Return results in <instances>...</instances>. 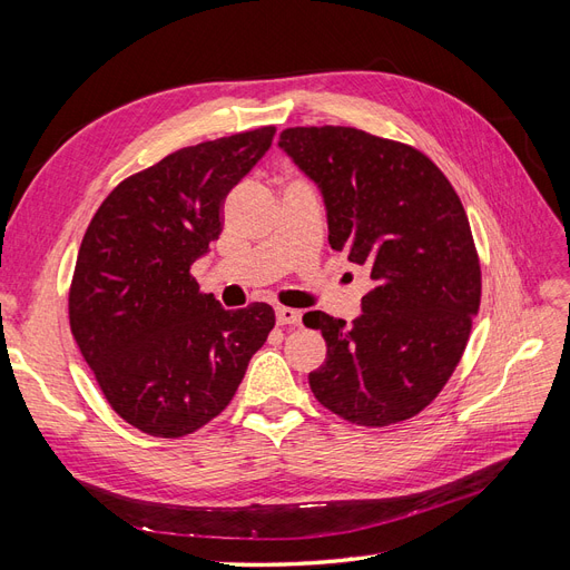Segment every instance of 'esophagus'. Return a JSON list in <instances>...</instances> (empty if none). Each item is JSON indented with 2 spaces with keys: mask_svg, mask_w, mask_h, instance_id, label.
Here are the masks:
<instances>
[{
  "mask_svg": "<svg viewBox=\"0 0 570 570\" xmlns=\"http://www.w3.org/2000/svg\"><path fill=\"white\" fill-rule=\"evenodd\" d=\"M275 318H278L281 325H299L302 323V312H297V308L278 306V308H275Z\"/></svg>",
  "mask_w": 570,
  "mask_h": 570,
  "instance_id": "obj_1",
  "label": "esophagus"
}]
</instances>
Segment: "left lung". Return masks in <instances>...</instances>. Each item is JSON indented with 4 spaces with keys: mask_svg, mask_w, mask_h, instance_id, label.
Here are the masks:
<instances>
[{
    "mask_svg": "<svg viewBox=\"0 0 570 570\" xmlns=\"http://www.w3.org/2000/svg\"><path fill=\"white\" fill-rule=\"evenodd\" d=\"M278 147L318 185L327 243L373 281L352 325L304 314L327 344L308 373L314 396L356 425L416 416L452 377L480 306L459 195L419 149L356 128H287Z\"/></svg>",
    "mask_w": 570,
    "mask_h": 570,
    "instance_id": "obj_1",
    "label": "left lung"
}]
</instances>
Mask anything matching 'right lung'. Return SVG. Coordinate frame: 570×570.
<instances>
[{"instance_id":"1","label":"right lung","mask_w":570,"mask_h":570,"mask_svg":"<svg viewBox=\"0 0 570 570\" xmlns=\"http://www.w3.org/2000/svg\"><path fill=\"white\" fill-rule=\"evenodd\" d=\"M256 128L168 154L101 202L78 252L68 318L120 419L183 438L216 419L275 325L254 302L226 312L189 266L220 235L223 199L273 142Z\"/></svg>"}]
</instances>
